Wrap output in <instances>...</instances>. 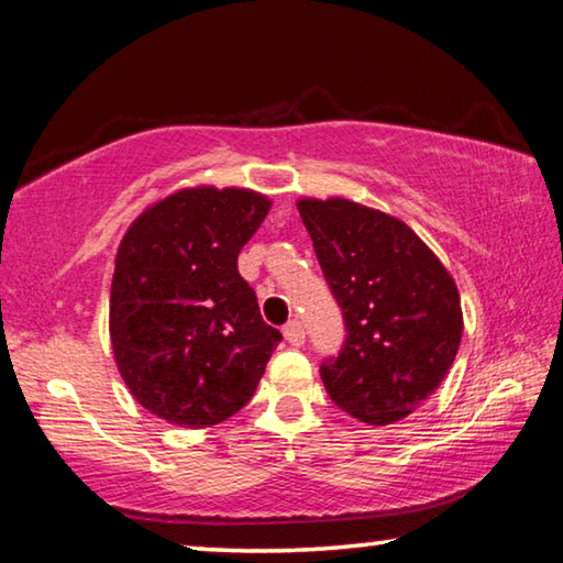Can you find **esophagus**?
<instances>
[{
  "mask_svg": "<svg viewBox=\"0 0 563 563\" xmlns=\"http://www.w3.org/2000/svg\"><path fill=\"white\" fill-rule=\"evenodd\" d=\"M283 335H285V340L290 342V345L300 347L302 342H305V330H302V322H300V320H290L288 325L283 328Z\"/></svg>",
  "mask_w": 563,
  "mask_h": 563,
  "instance_id": "obj_1",
  "label": "esophagus"
}]
</instances>
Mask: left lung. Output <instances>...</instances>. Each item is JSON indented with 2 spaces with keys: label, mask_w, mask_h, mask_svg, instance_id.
<instances>
[{
  "label": "left lung",
  "mask_w": 563,
  "mask_h": 563,
  "mask_svg": "<svg viewBox=\"0 0 563 563\" xmlns=\"http://www.w3.org/2000/svg\"><path fill=\"white\" fill-rule=\"evenodd\" d=\"M298 211L347 330L322 385L347 415L393 424L450 373L464 328L456 285L395 216L347 198H300Z\"/></svg>",
  "instance_id": "1"
}]
</instances>
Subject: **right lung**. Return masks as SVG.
<instances>
[{
  "instance_id": "1",
  "label": "right lung",
  "mask_w": 563,
  "mask_h": 563,
  "mask_svg": "<svg viewBox=\"0 0 563 563\" xmlns=\"http://www.w3.org/2000/svg\"><path fill=\"white\" fill-rule=\"evenodd\" d=\"M271 201L196 186L146 208L123 235L111 280L113 360L133 399L201 430L247 405L283 335L261 318L238 253Z\"/></svg>"
}]
</instances>
